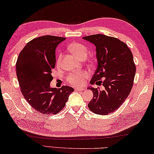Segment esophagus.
I'll return each instance as SVG.
<instances>
[{
	"label": "esophagus",
	"instance_id": "obj_1",
	"mask_svg": "<svg viewBox=\"0 0 154 154\" xmlns=\"http://www.w3.org/2000/svg\"><path fill=\"white\" fill-rule=\"evenodd\" d=\"M85 89L82 88H75V90L76 91H83Z\"/></svg>",
	"mask_w": 154,
	"mask_h": 154
}]
</instances>
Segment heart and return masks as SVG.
<instances>
[{
  "label": "heart",
  "instance_id": "b5f03b06",
  "mask_svg": "<svg viewBox=\"0 0 154 154\" xmlns=\"http://www.w3.org/2000/svg\"><path fill=\"white\" fill-rule=\"evenodd\" d=\"M68 49L72 54L79 60H84L88 55L87 47L79 42H72L68 46ZM62 55L60 54L56 60L58 66L60 64ZM88 77V73L85 71H78L69 74L66 77V80L69 84L73 86H83L85 79Z\"/></svg>",
  "mask_w": 154,
  "mask_h": 154
}]
</instances>
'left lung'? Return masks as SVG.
I'll return each instance as SVG.
<instances>
[{
    "instance_id": "left-lung-1",
    "label": "left lung",
    "mask_w": 154,
    "mask_h": 154,
    "mask_svg": "<svg viewBox=\"0 0 154 154\" xmlns=\"http://www.w3.org/2000/svg\"><path fill=\"white\" fill-rule=\"evenodd\" d=\"M83 38L96 48L98 66L90 84L104 87L90 88L94 97L88 106L96 114L108 115L120 107L132 88L136 70L132 53L116 38L98 34Z\"/></svg>"
}]
</instances>
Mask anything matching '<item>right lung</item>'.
Instances as JSON below:
<instances>
[{
	"label": "right lung",
	"mask_w": 154,
	"mask_h": 154,
	"mask_svg": "<svg viewBox=\"0 0 154 154\" xmlns=\"http://www.w3.org/2000/svg\"><path fill=\"white\" fill-rule=\"evenodd\" d=\"M66 38L46 35L30 40L18 56L16 69L24 99L42 114H56L64 108L72 87L51 88L55 68V50Z\"/></svg>",
	"instance_id": "right-lung-1"
}]
</instances>
